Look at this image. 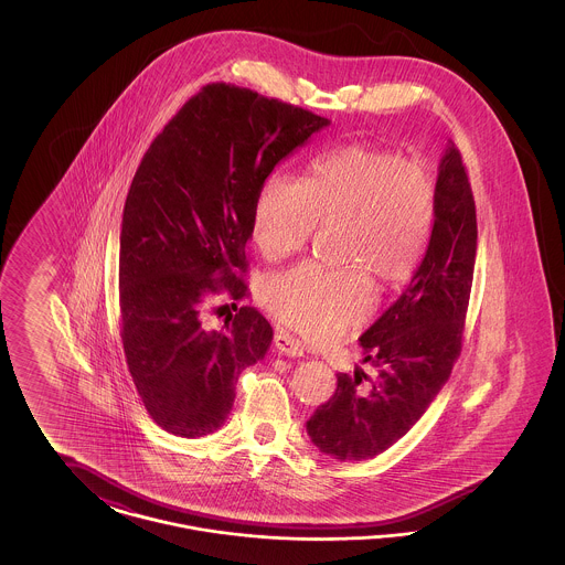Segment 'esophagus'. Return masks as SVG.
Returning a JSON list of instances; mask_svg holds the SVG:
<instances>
[{
	"label": "esophagus",
	"mask_w": 565,
	"mask_h": 565,
	"mask_svg": "<svg viewBox=\"0 0 565 565\" xmlns=\"http://www.w3.org/2000/svg\"><path fill=\"white\" fill-rule=\"evenodd\" d=\"M273 345H275V350L279 351L281 355H290V358L302 355L300 341H296L295 337H290V334L284 332V330H277V332H275Z\"/></svg>",
	"instance_id": "34e87169"
}]
</instances>
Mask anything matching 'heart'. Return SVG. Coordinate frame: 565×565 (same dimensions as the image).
<instances>
[{"label":"heart","instance_id":"1","mask_svg":"<svg viewBox=\"0 0 565 565\" xmlns=\"http://www.w3.org/2000/svg\"><path fill=\"white\" fill-rule=\"evenodd\" d=\"M436 215V182L424 162L350 146L311 164L307 184L275 173L254 205V242L269 260L300 252L318 226H339L345 269L302 265L269 275L260 300L277 322L328 341L360 323L379 288H396L422 265Z\"/></svg>","mask_w":565,"mask_h":565}]
</instances>
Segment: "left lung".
I'll use <instances>...</instances> for the list:
<instances>
[{"label": "left lung", "instance_id": "1", "mask_svg": "<svg viewBox=\"0 0 565 565\" xmlns=\"http://www.w3.org/2000/svg\"><path fill=\"white\" fill-rule=\"evenodd\" d=\"M477 258V207L451 143L436 180L430 243L403 296L362 337L375 379L339 373L332 398L307 422L313 445L341 461L383 454L411 430L443 390L461 351ZM370 385L361 387V379Z\"/></svg>", "mask_w": 565, "mask_h": 565}]
</instances>
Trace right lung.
<instances>
[{"label":"right lung","instance_id":"1","mask_svg":"<svg viewBox=\"0 0 565 565\" xmlns=\"http://www.w3.org/2000/svg\"><path fill=\"white\" fill-rule=\"evenodd\" d=\"M328 125L309 109L214 82L139 162L120 231V339L137 394L162 430H217L243 369L269 350L273 328L258 309L239 307L222 330H210L205 313L212 296L233 305L247 296L245 245L265 180Z\"/></svg>","mask_w":565,"mask_h":565}]
</instances>
